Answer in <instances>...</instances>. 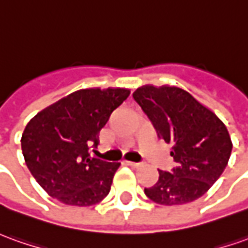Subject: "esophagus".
<instances>
[{"instance_id":"esophagus-1","label":"esophagus","mask_w":248,"mask_h":248,"mask_svg":"<svg viewBox=\"0 0 248 248\" xmlns=\"http://www.w3.org/2000/svg\"><path fill=\"white\" fill-rule=\"evenodd\" d=\"M127 165H128V166L134 167V169H138V167L141 166L140 163H136V162H127Z\"/></svg>"}]
</instances>
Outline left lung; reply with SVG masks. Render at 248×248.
<instances>
[{
	"instance_id": "left-lung-1",
	"label": "left lung",
	"mask_w": 248,
	"mask_h": 248,
	"mask_svg": "<svg viewBox=\"0 0 248 248\" xmlns=\"http://www.w3.org/2000/svg\"><path fill=\"white\" fill-rule=\"evenodd\" d=\"M134 100L148 116L158 136L171 144L177 166L158 170L159 179L144 193L160 205H181L200 199L216 182L231 156L225 124L209 108L177 86L144 85Z\"/></svg>"
}]
</instances>
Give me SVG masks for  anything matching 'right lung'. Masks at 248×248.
Instances as JSON below:
<instances>
[{
    "label": "right lung",
    "instance_id": "add662e5",
    "mask_svg": "<svg viewBox=\"0 0 248 248\" xmlns=\"http://www.w3.org/2000/svg\"><path fill=\"white\" fill-rule=\"evenodd\" d=\"M129 89L77 90L36 114L21 136L24 159L48 196L66 205L90 206L108 196L120 163L90 156L98 134Z\"/></svg>",
    "mask_w": 248,
    "mask_h": 248
}]
</instances>
